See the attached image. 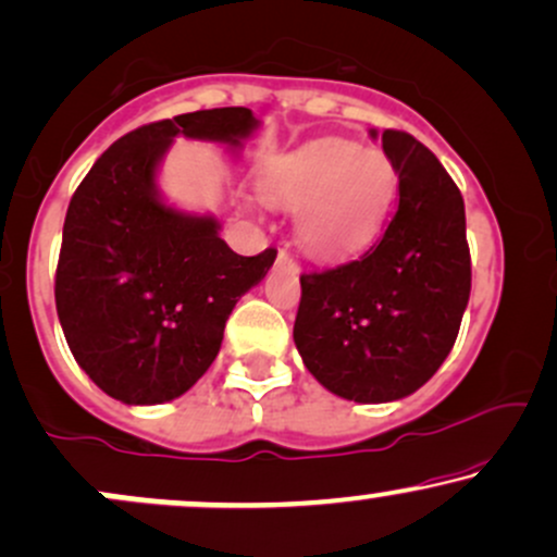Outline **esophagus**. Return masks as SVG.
<instances>
[{
    "label": "esophagus",
    "instance_id": "34e87169",
    "mask_svg": "<svg viewBox=\"0 0 557 557\" xmlns=\"http://www.w3.org/2000/svg\"><path fill=\"white\" fill-rule=\"evenodd\" d=\"M278 265H281V268H286V271H292V273H297V271H299L297 260H294L292 255L286 252V250H281V252H278Z\"/></svg>",
    "mask_w": 557,
    "mask_h": 557
}]
</instances>
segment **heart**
<instances>
[{
    "instance_id": "1",
    "label": "heart",
    "mask_w": 557,
    "mask_h": 557,
    "mask_svg": "<svg viewBox=\"0 0 557 557\" xmlns=\"http://www.w3.org/2000/svg\"><path fill=\"white\" fill-rule=\"evenodd\" d=\"M268 202L294 213L299 245L344 258L375 242L398 193L396 163L377 148L325 137L273 159L260 174Z\"/></svg>"
}]
</instances>
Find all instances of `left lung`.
Returning <instances> with one entry per match:
<instances>
[{
    "label": "left lung",
    "instance_id": "left-lung-1",
    "mask_svg": "<svg viewBox=\"0 0 557 557\" xmlns=\"http://www.w3.org/2000/svg\"><path fill=\"white\" fill-rule=\"evenodd\" d=\"M375 137V129L370 133ZM398 208L362 258L302 273L294 344L331 394L396 401L435 375L454 349L472 292L463 198L433 150L385 129Z\"/></svg>",
    "mask_w": 557,
    "mask_h": 557
}]
</instances>
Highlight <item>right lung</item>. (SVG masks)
Masks as SVG:
<instances>
[{
  "label": "right lung",
  "instance_id": "right-lung-1",
  "mask_svg": "<svg viewBox=\"0 0 557 557\" xmlns=\"http://www.w3.org/2000/svg\"><path fill=\"white\" fill-rule=\"evenodd\" d=\"M258 129L250 109H202L143 124L103 150L72 195L54 299L75 362L124 404L182 396L213 364L224 325L276 260L245 258L213 215L169 208L156 169L176 135L239 146Z\"/></svg>",
  "mask_w": 557,
  "mask_h": 557
}]
</instances>
